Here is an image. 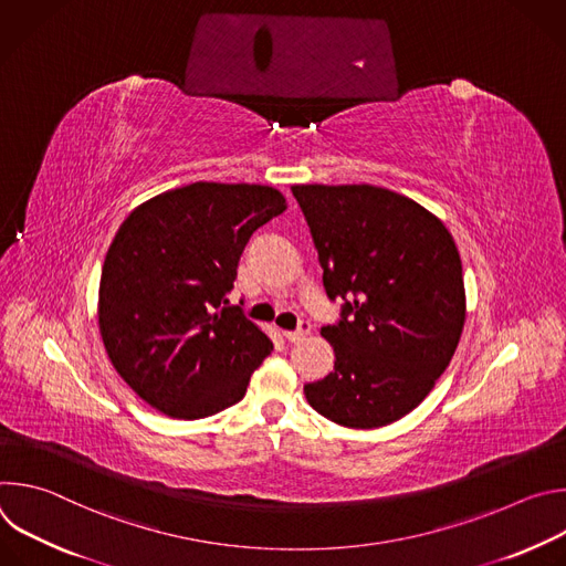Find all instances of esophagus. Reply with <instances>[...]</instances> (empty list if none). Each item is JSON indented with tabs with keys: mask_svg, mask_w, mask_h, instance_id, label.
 Returning <instances> with one entry per match:
<instances>
[{
	"mask_svg": "<svg viewBox=\"0 0 566 566\" xmlns=\"http://www.w3.org/2000/svg\"><path fill=\"white\" fill-rule=\"evenodd\" d=\"M308 332H311V322L308 319H300V325L293 332H284V336H286L289 343H300V340H304L308 336Z\"/></svg>",
	"mask_w": 566,
	"mask_h": 566,
	"instance_id": "obj_1",
	"label": "esophagus"
}]
</instances>
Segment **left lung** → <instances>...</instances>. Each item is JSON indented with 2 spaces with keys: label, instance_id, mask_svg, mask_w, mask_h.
<instances>
[{
  "label": "left lung",
  "instance_id": "8db88e82",
  "mask_svg": "<svg viewBox=\"0 0 566 566\" xmlns=\"http://www.w3.org/2000/svg\"><path fill=\"white\" fill-rule=\"evenodd\" d=\"M327 297L329 376L304 385L308 406L345 428H380L412 412L450 365L465 319L459 251L417 201L376 186H293Z\"/></svg>",
  "mask_w": 566,
  "mask_h": 566
}]
</instances>
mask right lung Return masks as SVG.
Returning <instances> with one entry per match:
<instances>
[{"label": "right lung", "mask_w": 566, "mask_h": 566, "mask_svg": "<svg viewBox=\"0 0 566 566\" xmlns=\"http://www.w3.org/2000/svg\"><path fill=\"white\" fill-rule=\"evenodd\" d=\"M284 210L275 188L199 181L120 223L98 325L116 371L158 412L192 421L244 398L273 343L228 293L251 234Z\"/></svg>", "instance_id": "right-lung-1"}]
</instances>
